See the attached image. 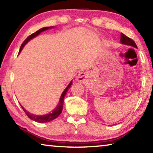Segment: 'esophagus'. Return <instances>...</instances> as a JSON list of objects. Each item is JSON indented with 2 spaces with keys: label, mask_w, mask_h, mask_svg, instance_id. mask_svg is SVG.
I'll return each instance as SVG.
<instances>
[{
  "label": "esophagus",
  "mask_w": 153,
  "mask_h": 153,
  "mask_svg": "<svg viewBox=\"0 0 153 153\" xmlns=\"http://www.w3.org/2000/svg\"><path fill=\"white\" fill-rule=\"evenodd\" d=\"M87 77L86 74L85 72H81L78 74V76H77V81L79 82H83L85 81Z\"/></svg>",
  "instance_id": "esophagus-1"
}]
</instances>
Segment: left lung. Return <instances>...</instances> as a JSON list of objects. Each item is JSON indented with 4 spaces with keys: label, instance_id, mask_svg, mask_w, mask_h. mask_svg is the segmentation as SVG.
I'll return each mask as SVG.
<instances>
[{
    "label": "left lung",
    "instance_id": "8db88e82",
    "mask_svg": "<svg viewBox=\"0 0 153 153\" xmlns=\"http://www.w3.org/2000/svg\"><path fill=\"white\" fill-rule=\"evenodd\" d=\"M120 42L121 44H123V45L132 46V47H134L136 48H138L136 45V43L134 42V41L133 40H131V38H128V36H126L125 34H123V33H121V34Z\"/></svg>",
    "mask_w": 153,
    "mask_h": 153
}]
</instances>
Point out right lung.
Masks as SVG:
<instances>
[{
    "mask_svg": "<svg viewBox=\"0 0 153 153\" xmlns=\"http://www.w3.org/2000/svg\"><path fill=\"white\" fill-rule=\"evenodd\" d=\"M53 27H42L39 30H38L37 32H36L34 33H33L32 34H31L30 36H28V37L26 38L24 40V42L22 43V46H21L20 49H19V52L20 53L22 50L24 48V46L26 45V44L29 42L30 40H32V38H35L36 36H37L38 35H39L41 32H44V31H46L48 29H51V28H53ZM72 84V81H71V82L69 83L68 86H67V88L65 89L64 91L62 93V94L61 96V98H60V100H59V104L57 105V107H56L55 109L53 111V112L50 113L48 114H46V115H33V114L30 113L27 111L25 109V108L22 107V105H21V107L23 108V110L24 111V112L26 114L27 116L31 120H32L33 121H36V122H38V123H46V122H49V121H53V120H55L56 117H58V116L60 115L62 112V110H63V102H64V98L65 97V94L68 91L69 88H70V87Z\"/></svg>",
    "mask_w": 153,
    "mask_h": 153,
    "instance_id": "obj_1",
    "label": "right lung"
}]
</instances>
